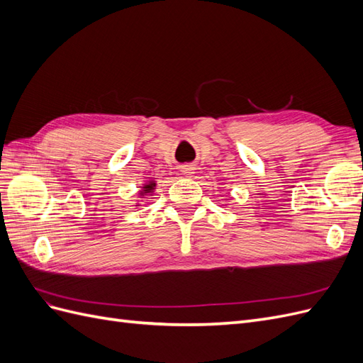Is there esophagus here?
I'll return each instance as SVG.
<instances>
[{"instance_id":"obj_1","label":"esophagus","mask_w":363,"mask_h":363,"mask_svg":"<svg viewBox=\"0 0 363 363\" xmlns=\"http://www.w3.org/2000/svg\"><path fill=\"white\" fill-rule=\"evenodd\" d=\"M180 171H182V174L184 175V177H192L194 175V167L192 164H183V167H180Z\"/></svg>"}]
</instances>
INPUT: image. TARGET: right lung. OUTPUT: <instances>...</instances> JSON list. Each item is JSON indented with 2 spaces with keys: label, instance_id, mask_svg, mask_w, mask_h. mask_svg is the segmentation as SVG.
Returning a JSON list of instances; mask_svg holds the SVG:
<instances>
[{
  "label": "right lung",
  "instance_id": "right-lung-1",
  "mask_svg": "<svg viewBox=\"0 0 363 363\" xmlns=\"http://www.w3.org/2000/svg\"><path fill=\"white\" fill-rule=\"evenodd\" d=\"M155 188H156V182L151 180V182H148V183H145L144 186H142V191H140L139 194H140V195L152 194V191H155Z\"/></svg>",
  "mask_w": 363,
  "mask_h": 363
}]
</instances>
